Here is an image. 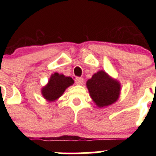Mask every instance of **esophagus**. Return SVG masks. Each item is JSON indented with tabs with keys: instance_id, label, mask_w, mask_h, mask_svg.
I'll list each match as a JSON object with an SVG mask.
<instances>
[{
	"instance_id": "esophagus-1",
	"label": "esophagus",
	"mask_w": 156,
	"mask_h": 156,
	"mask_svg": "<svg viewBox=\"0 0 156 156\" xmlns=\"http://www.w3.org/2000/svg\"><path fill=\"white\" fill-rule=\"evenodd\" d=\"M75 83L77 85H82L83 83V79L81 77H76L75 79Z\"/></svg>"
}]
</instances>
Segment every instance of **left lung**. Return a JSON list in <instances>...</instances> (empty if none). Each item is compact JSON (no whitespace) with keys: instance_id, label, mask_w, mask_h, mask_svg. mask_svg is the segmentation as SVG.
<instances>
[{"instance_id":"1","label":"left lung","mask_w":156,"mask_h":156,"mask_svg":"<svg viewBox=\"0 0 156 156\" xmlns=\"http://www.w3.org/2000/svg\"><path fill=\"white\" fill-rule=\"evenodd\" d=\"M87 87L95 105L105 108L115 103L119 98L120 83L104 70H99L87 81Z\"/></svg>"}]
</instances>
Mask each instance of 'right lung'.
Returning a JSON list of instances; mask_svg holds the SVG:
<instances>
[{
    "label": "right lung",
    "mask_w": 156,
    "mask_h": 156,
    "mask_svg": "<svg viewBox=\"0 0 156 156\" xmlns=\"http://www.w3.org/2000/svg\"><path fill=\"white\" fill-rule=\"evenodd\" d=\"M74 83V80L70 76L55 73L51 74L48 83L41 89V94L45 100L53 102L61 97L65 90Z\"/></svg>",
    "instance_id": "right-lung-1"
}]
</instances>
